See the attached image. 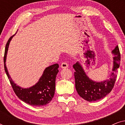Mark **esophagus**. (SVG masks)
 <instances>
[{"mask_svg": "<svg viewBox=\"0 0 125 125\" xmlns=\"http://www.w3.org/2000/svg\"><path fill=\"white\" fill-rule=\"evenodd\" d=\"M68 67V64L66 62H63L61 64V68H67Z\"/></svg>", "mask_w": 125, "mask_h": 125, "instance_id": "obj_1", "label": "esophagus"}]
</instances>
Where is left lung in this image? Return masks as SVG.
<instances>
[{"label":"left lung","instance_id":"8db88e82","mask_svg":"<svg viewBox=\"0 0 125 125\" xmlns=\"http://www.w3.org/2000/svg\"><path fill=\"white\" fill-rule=\"evenodd\" d=\"M112 53L114 55L112 73L110 78L103 82L97 83L90 80L78 62L73 65L76 89L80 96L84 100L89 102L95 101L103 98L112 91L117 78L118 68L120 65L121 54L118 46H116Z\"/></svg>","mask_w":125,"mask_h":125}]
</instances>
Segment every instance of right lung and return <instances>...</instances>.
Wrapping results in <instances>:
<instances>
[{
    "label": "right lung",
    "instance_id": "add662e5",
    "mask_svg": "<svg viewBox=\"0 0 125 125\" xmlns=\"http://www.w3.org/2000/svg\"><path fill=\"white\" fill-rule=\"evenodd\" d=\"M13 36L10 37L7 42L4 56V65L8 80L15 93L19 99L26 104L35 106H42L47 105L53 98L55 92V81L59 72V64H54L48 66L44 71L38 83L30 88H20L14 83L7 69L6 60L8 46Z\"/></svg>",
    "mask_w": 125,
    "mask_h": 125
}]
</instances>
